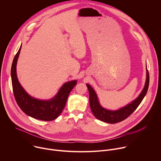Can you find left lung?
Listing matches in <instances>:
<instances>
[{"instance_id":"obj_1","label":"left lung","mask_w":161,"mask_h":161,"mask_svg":"<svg viewBox=\"0 0 161 161\" xmlns=\"http://www.w3.org/2000/svg\"><path fill=\"white\" fill-rule=\"evenodd\" d=\"M147 74L145 86L140 95L127 105L116 110H111L104 108L100 103L97 94L89 84H86L89 92L90 109L94 115L98 120L108 124H115L127 119L138 107L147 94L149 85V73L146 66Z\"/></svg>"}]
</instances>
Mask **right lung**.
<instances>
[{
	"label": "right lung",
	"instance_id": "obj_1",
	"mask_svg": "<svg viewBox=\"0 0 161 161\" xmlns=\"http://www.w3.org/2000/svg\"><path fill=\"white\" fill-rule=\"evenodd\" d=\"M21 48V44L13 59L11 71L13 90L16 101L20 109L28 116L43 121L55 120L63 111L68 96L76 85L77 80L65 82L55 96L51 99L43 100L31 96L21 85L17 77L16 64Z\"/></svg>",
	"mask_w": 161,
	"mask_h": 161
}]
</instances>
